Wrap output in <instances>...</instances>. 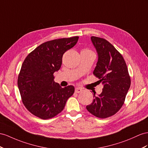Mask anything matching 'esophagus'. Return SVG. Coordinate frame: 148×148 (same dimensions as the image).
<instances>
[{
    "label": "esophagus",
    "instance_id": "1",
    "mask_svg": "<svg viewBox=\"0 0 148 148\" xmlns=\"http://www.w3.org/2000/svg\"><path fill=\"white\" fill-rule=\"evenodd\" d=\"M82 91V89H81L80 88H76L75 89V92L76 93H79Z\"/></svg>",
    "mask_w": 148,
    "mask_h": 148
}]
</instances>
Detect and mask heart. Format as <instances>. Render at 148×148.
Segmentation results:
<instances>
[{
    "instance_id": "b5f03b06",
    "label": "heart",
    "mask_w": 148,
    "mask_h": 148,
    "mask_svg": "<svg viewBox=\"0 0 148 148\" xmlns=\"http://www.w3.org/2000/svg\"><path fill=\"white\" fill-rule=\"evenodd\" d=\"M82 52H92L91 51L89 50V49H83V50L82 51Z\"/></svg>"
}]
</instances>
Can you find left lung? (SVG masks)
I'll list each match as a JSON object with an SVG mask.
<instances>
[{
  "instance_id": "left-lung-1",
  "label": "left lung",
  "mask_w": 148,
  "mask_h": 148,
  "mask_svg": "<svg viewBox=\"0 0 148 148\" xmlns=\"http://www.w3.org/2000/svg\"><path fill=\"white\" fill-rule=\"evenodd\" d=\"M90 39L98 54L93 74L104 87L99 95L94 93L92 103L86 109L92 115L104 119L115 114L123 106L131 79L123 57L110 42L97 37Z\"/></svg>"
}]
</instances>
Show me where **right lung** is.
Instances as JSON below:
<instances>
[{"mask_svg":"<svg viewBox=\"0 0 148 148\" xmlns=\"http://www.w3.org/2000/svg\"><path fill=\"white\" fill-rule=\"evenodd\" d=\"M78 36L54 39L40 44L26 57L17 85L25 107L32 114L47 119L61 112L74 92L73 86L62 88L54 81L64 52L73 47Z\"/></svg>","mask_w":148,"mask_h":148,"instance_id":"right-lung-1","label":"right lung"}]
</instances>
